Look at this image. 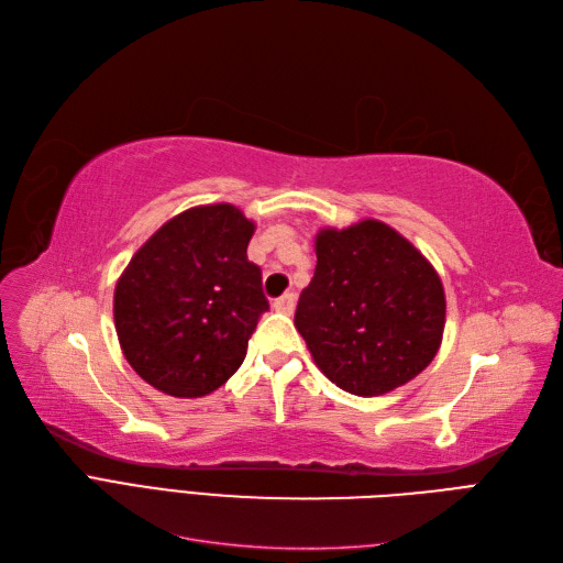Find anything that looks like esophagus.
<instances>
[{"label":"esophagus","mask_w":563,"mask_h":563,"mask_svg":"<svg viewBox=\"0 0 563 563\" xmlns=\"http://www.w3.org/2000/svg\"><path fill=\"white\" fill-rule=\"evenodd\" d=\"M295 306H297V297L292 295V292H287V295H283L280 299H276L274 301V308L278 313H285V316H289L295 311Z\"/></svg>","instance_id":"34e87169"}]
</instances>
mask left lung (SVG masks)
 I'll use <instances>...</instances> for the list:
<instances>
[{"label": "left lung", "instance_id": "obj_1", "mask_svg": "<svg viewBox=\"0 0 563 563\" xmlns=\"http://www.w3.org/2000/svg\"><path fill=\"white\" fill-rule=\"evenodd\" d=\"M316 257L295 324L320 372L360 397L419 376L440 351L446 318L432 264L378 220L320 229Z\"/></svg>", "mask_w": 563, "mask_h": 563}]
</instances>
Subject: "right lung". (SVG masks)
Segmentation results:
<instances>
[{
  "label": "right lung",
  "instance_id": "add662e5",
  "mask_svg": "<svg viewBox=\"0 0 563 563\" xmlns=\"http://www.w3.org/2000/svg\"><path fill=\"white\" fill-rule=\"evenodd\" d=\"M255 222L231 203L179 212L144 243L114 289L129 365L156 390L203 397L243 365L268 301L247 260Z\"/></svg>",
  "mask_w": 563,
  "mask_h": 563
}]
</instances>
